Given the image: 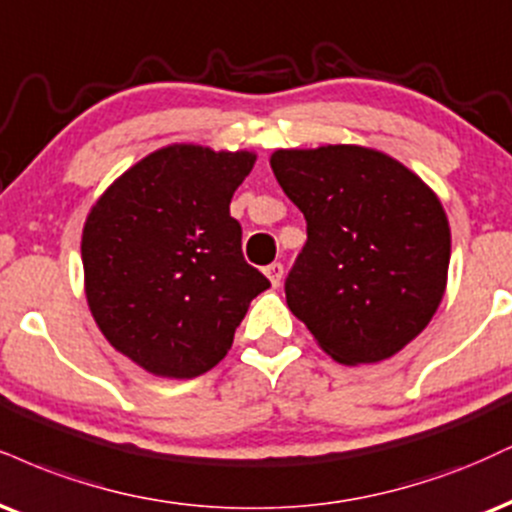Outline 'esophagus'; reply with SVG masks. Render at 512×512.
Returning <instances> with one entry per match:
<instances>
[{"label":"esophagus","instance_id":"obj_1","mask_svg":"<svg viewBox=\"0 0 512 512\" xmlns=\"http://www.w3.org/2000/svg\"><path fill=\"white\" fill-rule=\"evenodd\" d=\"M264 274H267L269 283H272V286L276 288L281 283V279H283V264L281 262H272V264H269V267H264Z\"/></svg>","mask_w":512,"mask_h":512}]
</instances>
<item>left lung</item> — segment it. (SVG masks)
Masks as SVG:
<instances>
[{"label":"left lung","instance_id":"1","mask_svg":"<svg viewBox=\"0 0 512 512\" xmlns=\"http://www.w3.org/2000/svg\"><path fill=\"white\" fill-rule=\"evenodd\" d=\"M269 164L307 221L286 279L291 312L341 365L396 355L446 291L451 229L441 200L372 147L276 150Z\"/></svg>","mask_w":512,"mask_h":512}]
</instances>
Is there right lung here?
Returning <instances> with one entry per match:
<instances>
[{
	"label": "right lung",
	"mask_w": 512,
	"mask_h": 512,
	"mask_svg": "<svg viewBox=\"0 0 512 512\" xmlns=\"http://www.w3.org/2000/svg\"><path fill=\"white\" fill-rule=\"evenodd\" d=\"M248 150L166 145L104 190L83 226L85 298L112 346L166 379L219 365L269 281L245 262L229 205Z\"/></svg>",
	"instance_id": "right-lung-1"
}]
</instances>
